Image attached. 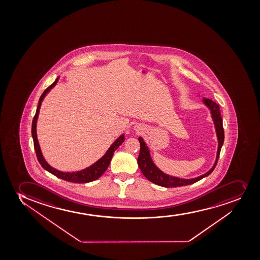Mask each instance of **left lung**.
Returning <instances> with one entry per match:
<instances>
[{"label": "left lung", "mask_w": 260, "mask_h": 260, "mask_svg": "<svg viewBox=\"0 0 260 260\" xmlns=\"http://www.w3.org/2000/svg\"><path fill=\"white\" fill-rule=\"evenodd\" d=\"M204 102L210 108V112H211L213 120L215 123V129H216L218 143H219L218 144L217 155H216V159H215V164L213 166V168L204 175L195 178V179H183L168 175V174H166V173L159 170V168L154 165V162L152 161V159H151L148 147L146 146L143 138L139 137L138 141L140 143V153L138 159H137V163H138L139 168L142 171V173H143V175L149 181L153 182L154 184L163 186V187H179V186H184V185H188V184H193V183L199 181L200 179H203L204 177L209 176L210 173L214 171L215 167H216V164H217L219 156H220L221 147L223 145L224 129L223 124H222V117L221 116L220 106L218 104L215 103L210 99H204Z\"/></svg>", "instance_id": "left-lung-1"}]
</instances>
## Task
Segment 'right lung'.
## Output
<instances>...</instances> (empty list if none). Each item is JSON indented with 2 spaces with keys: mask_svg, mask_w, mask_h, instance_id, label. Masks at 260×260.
Masks as SVG:
<instances>
[{
  "mask_svg": "<svg viewBox=\"0 0 260 260\" xmlns=\"http://www.w3.org/2000/svg\"><path fill=\"white\" fill-rule=\"evenodd\" d=\"M57 80H58V78L56 79V81H54L53 83L51 84L50 86H49L44 91L42 95L40 96L39 105H38V107H37L36 113L34 115V120H32L31 135H32V138H34V149H35V152H36L37 158H38V160H39L40 165L42 166V168L48 171V172H50V173H52L53 175L57 177V178L63 179V180L73 182V183H79V184L93 181V180L99 179L106 172L107 168L109 167L110 162H111V159H112V156H113L115 150L124 141V136L122 135V136L118 137L115 141L114 143L110 147L106 154L101 159H99L98 161L95 162L93 165L91 166L89 168H86V169H84V170L75 172V173H63V172H60V171L56 170L53 168H51L48 164L47 162L45 161V159L43 157L42 153H41V150H40V148H39V142H38V139H37L36 123L37 119H38V115H39V108H40V106H41L43 99L45 98L46 93L56 85Z\"/></svg>",
  "mask_w": 260,
  "mask_h": 260,
  "instance_id": "1",
  "label": "right lung"
}]
</instances>
